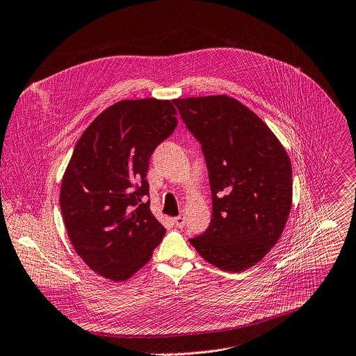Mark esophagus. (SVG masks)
<instances>
[{
    "instance_id": "esophagus-1",
    "label": "esophagus",
    "mask_w": 356,
    "mask_h": 356,
    "mask_svg": "<svg viewBox=\"0 0 356 356\" xmlns=\"http://www.w3.org/2000/svg\"><path fill=\"white\" fill-rule=\"evenodd\" d=\"M175 224H176V227H179V229H183L184 227V224H186V220H184V217L183 216H177V217H175Z\"/></svg>"
}]
</instances>
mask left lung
<instances>
[{"label": "left lung", "instance_id": "left-lung-1", "mask_svg": "<svg viewBox=\"0 0 356 356\" xmlns=\"http://www.w3.org/2000/svg\"><path fill=\"white\" fill-rule=\"evenodd\" d=\"M188 132L202 145L213 214L188 241L210 264L238 273L278 241L293 200V169L270 127L225 95L175 99Z\"/></svg>", "mask_w": 356, "mask_h": 356}]
</instances>
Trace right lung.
I'll return each instance as SVG.
<instances>
[{"instance_id":"add662e5","label":"right lung","mask_w":356,"mask_h":356,"mask_svg":"<svg viewBox=\"0 0 356 356\" xmlns=\"http://www.w3.org/2000/svg\"><path fill=\"white\" fill-rule=\"evenodd\" d=\"M170 101H120L78 140L60 186V211L72 245L96 274L124 281L166 234L150 211L146 175L154 149L177 126Z\"/></svg>"}]
</instances>
